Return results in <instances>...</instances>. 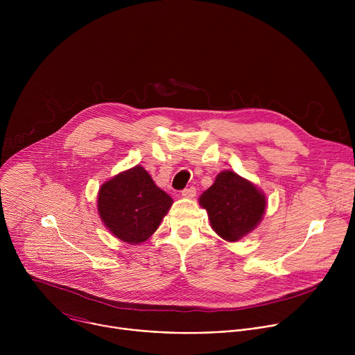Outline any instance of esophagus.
<instances>
[{"instance_id":"34e87169","label":"esophagus","mask_w":355,"mask_h":355,"mask_svg":"<svg viewBox=\"0 0 355 355\" xmlns=\"http://www.w3.org/2000/svg\"><path fill=\"white\" fill-rule=\"evenodd\" d=\"M181 195L184 196V198H193L195 195H196V189L193 188V187H189V188H185V189H182V192H181Z\"/></svg>"}]
</instances>
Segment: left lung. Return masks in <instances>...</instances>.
Returning <instances> with one entry per match:
<instances>
[{"mask_svg":"<svg viewBox=\"0 0 355 355\" xmlns=\"http://www.w3.org/2000/svg\"><path fill=\"white\" fill-rule=\"evenodd\" d=\"M212 229L225 240L237 241L254 229L266 211V196L233 171L218 174L214 185L199 198Z\"/></svg>","mask_w":355,"mask_h":355,"instance_id":"8db88e82","label":"left lung"}]
</instances>
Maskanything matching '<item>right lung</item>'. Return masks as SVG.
<instances>
[{
  "instance_id": "add662e5",
  "label": "right lung",
  "mask_w": 355,
  "mask_h": 355,
  "mask_svg": "<svg viewBox=\"0 0 355 355\" xmlns=\"http://www.w3.org/2000/svg\"><path fill=\"white\" fill-rule=\"evenodd\" d=\"M171 205V196L140 166L107 181L98 193L101 219L115 237L129 244L153 234Z\"/></svg>"
}]
</instances>
